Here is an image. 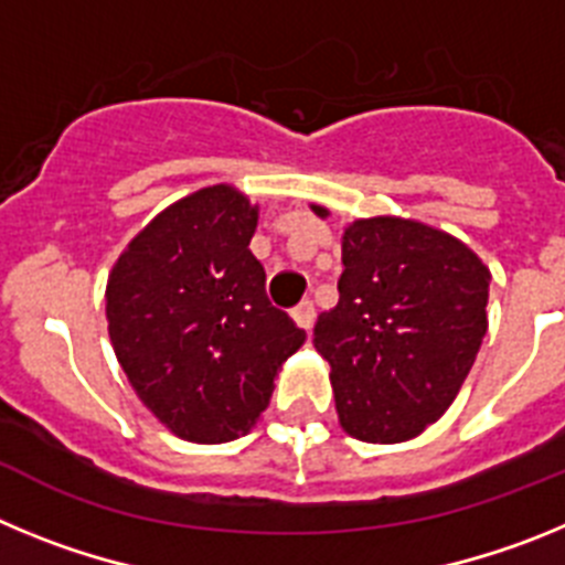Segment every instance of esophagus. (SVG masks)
Wrapping results in <instances>:
<instances>
[{"mask_svg":"<svg viewBox=\"0 0 565 565\" xmlns=\"http://www.w3.org/2000/svg\"><path fill=\"white\" fill-rule=\"evenodd\" d=\"M291 317H294V322H297L299 328H306V331H308V328L313 326V319H317V308H313L311 299H306V302H299V306L294 308Z\"/></svg>","mask_w":565,"mask_h":565,"instance_id":"esophagus-1","label":"esophagus"}]
</instances>
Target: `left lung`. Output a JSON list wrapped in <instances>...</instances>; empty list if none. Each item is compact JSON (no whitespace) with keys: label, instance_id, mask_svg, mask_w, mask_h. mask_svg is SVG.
Wrapping results in <instances>:
<instances>
[{"label":"left lung","instance_id":"obj_1","mask_svg":"<svg viewBox=\"0 0 565 565\" xmlns=\"http://www.w3.org/2000/svg\"><path fill=\"white\" fill-rule=\"evenodd\" d=\"M342 266L337 308L313 326L339 422L359 441H407L444 416L476 362L489 271L461 239L398 217L344 228Z\"/></svg>","mask_w":565,"mask_h":565}]
</instances>
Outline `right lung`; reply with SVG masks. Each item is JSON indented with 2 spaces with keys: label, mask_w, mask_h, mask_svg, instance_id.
<instances>
[{
  "label": "right lung",
  "mask_w": 565,
  "mask_h": 565,
  "mask_svg": "<svg viewBox=\"0 0 565 565\" xmlns=\"http://www.w3.org/2000/svg\"><path fill=\"white\" fill-rule=\"evenodd\" d=\"M257 209L232 186L169 206L129 243L107 282L124 373L174 436L221 444L259 422L274 379L306 342L266 297L248 252Z\"/></svg>",
  "instance_id": "1"
}]
</instances>
